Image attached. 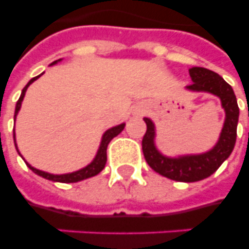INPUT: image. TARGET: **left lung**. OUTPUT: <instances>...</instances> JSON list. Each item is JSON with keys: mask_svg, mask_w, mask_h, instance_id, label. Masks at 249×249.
Here are the masks:
<instances>
[{"mask_svg": "<svg viewBox=\"0 0 249 249\" xmlns=\"http://www.w3.org/2000/svg\"><path fill=\"white\" fill-rule=\"evenodd\" d=\"M193 84L187 89L195 91H208L221 98L222 107L226 111L224 129L214 148L201 155H191L170 159L158 152L154 146L155 129L152 121L147 117L143 120L147 125L143 140L142 151L147 164L156 173L178 182H196L209 177L232 152L236 141V125L239 117V107L236 103L234 90L216 72L203 67H193L189 70Z\"/></svg>", "mask_w": 249, "mask_h": 249, "instance_id": "left-lung-1", "label": "left lung"}]
</instances>
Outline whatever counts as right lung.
Listing matches in <instances>:
<instances>
[{
	"label": "right lung",
	"mask_w": 249,
	"mask_h": 249,
	"mask_svg": "<svg viewBox=\"0 0 249 249\" xmlns=\"http://www.w3.org/2000/svg\"><path fill=\"white\" fill-rule=\"evenodd\" d=\"M56 63L55 62H53V64ZM40 77V76H36V77H33L31 81H29L27 85L24 86V89L21 91L20 94V98L18 99L17 102V107H15V116H17L18 111L20 109V106H21V102H23V98H24V94L27 91V88H28L31 84L37 80ZM125 124H121V125H117L115 128H111L108 129L107 132L105 133V136L102 138V142H101V146H99V150H98V154L95 156V159L91 161L88 166H85L84 169H80L77 172H73V173H68V174H50V173H46V172H42V170H38L36 168H33V166L29 165L28 163H25L27 165L29 166V169H32L33 172L41 177L46 178V179H50V181H56V182H64V183H72V182H77V181H81V179H85V178H89V177H93V176H97L99 172H101L106 165V161H107V146L108 143L111 142L113 137H116L117 134H120L123 132V129H124ZM15 136V134H14ZM15 147H17V144H15Z\"/></svg>",
	"instance_id": "right-lung-1"
}]
</instances>
